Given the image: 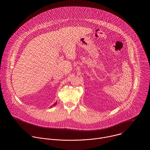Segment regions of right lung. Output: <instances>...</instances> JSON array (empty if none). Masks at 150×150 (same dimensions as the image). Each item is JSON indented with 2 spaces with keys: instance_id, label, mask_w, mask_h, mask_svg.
<instances>
[{
  "instance_id": "obj_1",
  "label": "right lung",
  "mask_w": 150,
  "mask_h": 150,
  "mask_svg": "<svg viewBox=\"0 0 150 150\" xmlns=\"http://www.w3.org/2000/svg\"><path fill=\"white\" fill-rule=\"evenodd\" d=\"M56 104H57V102H56V103H54V104H53V105H52V106H51V107H53V106H56Z\"/></svg>"
}]
</instances>
